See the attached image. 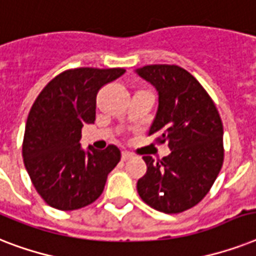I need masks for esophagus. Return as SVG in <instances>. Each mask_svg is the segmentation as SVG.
<instances>
[{
    "label": "esophagus",
    "mask_w": 256,
    "mask_h": 256,
    "mask_svg": "<svg viewBox=\"0 0 256 256\" xmlns=\"http://www.w3.org/2000/svg\"><path fill=\"white\" fill-rule=\"evenodd\" d=\"M132 156V154H130L128 152H122V160H128Z\"/></svg>",
    "instance_id": "esophagus-1"
}]
</instances>
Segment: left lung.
I'll list each match as a JSON object with an SVG mask.
<instances>
[{"mask_svg": "<svg viewBox=\"0 0 256 256\" xmlns=\"http://www.w3.org/2000/svg\"><path fill=\"white\" fill-rule=\"evenodd\" d=\"M136 73L156 86L158 112L148 130L171 152L154 162L136 183L144 203L164 214L196 206L210 191L224 160L223 124L214 100L199 81L176 65H148Z\"/></svg>", "mask_w": 256, "mask_h": 256, "instance_id": "8db88e82", "label": "left lung"}]
</instances>
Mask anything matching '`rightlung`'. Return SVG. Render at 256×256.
Returning a JSON list of instances; mask_svg holds the SVG:
<instances>
[{
    "label": "right lung",
    "instance_id": "right-lung-1",
    "mask_svg": "<svg viewBox=\"0 0 256 256\" xmlns=\"http://www.w3.org/2000/svg\"><path fill=\"white\" fill-rule=\"evenodd\" d=\"M122 68H77L62 72L42 88L30 108L22 158L30 180L49 206L78 210L100 198L108 174L120 160V148H81L84 124L96 120L100 88L120 78Z\"/></svg>",
    "mask_w": 256,
    "mask_h": 256
}]
</instances>
